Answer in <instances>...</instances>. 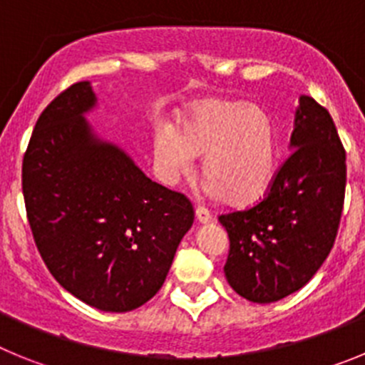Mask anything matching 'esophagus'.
Segmentation results:
<instances>
[{
    "label": "esophagus",
    "mask_w": 365,
    "mask_h": 365,
    "mask_svg": "<svg viewBox=\"0 0 365 365\" xmlns=\"http://www.w3.org/2000/svg\"><path fill=\"white\" fill-rule=\"evenodd\" d=\"M195 219H197V222H201V225H206V222L212 221V214L206 208H202V206H197L195 208Z\"/></svg>",
    "instance_id": "34e87169"
}]
</instances>
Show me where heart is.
Masks as SVG:
<instances>
[{
	"instance_id": "b5f03b06",
	"label": "heart",
	"mask_w": 365,
	"mask_h": 365,
	"mask_svg": "<svg viewBox=\"0 0 365 365\" xmlns=\"http://www.w3.org/2000/svg\"><path fill=\"white\" fill-rule=\"evenodd\" d=\"M153 153L170 179L188 175L193 159L202 157L206 192L248 206L265 197L278 177V128L261 106L208 96L180 113L173 131H157Z\"/></svg>"
}]
</instances>
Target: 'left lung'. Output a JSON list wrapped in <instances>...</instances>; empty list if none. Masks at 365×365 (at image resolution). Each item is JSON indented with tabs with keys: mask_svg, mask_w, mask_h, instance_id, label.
I'll return each mask as SVG.
<instances>
[{
	"mask_svg": "<svg viewBox=\"0 0 365 365\" xmlns=\"http://www.w3.org/2000/svg\"><path fill=\"white\" fill-rule=\"evenodd\" d=\"M291 148L263 201L219 217L230 240L225 276L248 302L272 303L299 291L336 237L346 151L329 111L311 96H299Z\"/></svg>",
	"mask_w": 365,
	"mask_h": 365,
	"instance_id": "8db88e82",
	"label": "left lung"
}]
</instances>
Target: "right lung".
Masks as SVG:
<instances>
[{"mask_svg":"<svg viewBox=\"0 0 365 365\" xmlns=\"http://www.w3.org/2000/svg\"><path fill=\"white\" fill-rule=\"evenodd\" d=\"M95 106L91 83L78 82L43 109L21 186L34 243L54 279L91 307L128 312L163 287L193 206L96 137L86 120Z\"/></svg>","mask_w":365,"mask_h":365,"instance_id":"add662e5","label":"right lung"}]
</instances>
